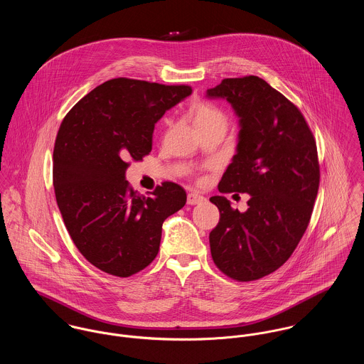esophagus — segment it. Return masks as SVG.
Segmentation results:
<instances>
[{
    "mask_svg": "<svg viewBox=\"0 0 364 364\" xmlns=\"http://www.w3.org/2000/svg\"><path fill=\"white\" fill-rule=\"evenodd\" d=\"M205 200H206V198L202 196L200 193H196V192L188 193V205H191V206L199 205V203H202V202H205Z\"/></svg>",
    "mask_w": 364,
    "mask_h": 364,
    "instance_id": "esophagus-1",
    "label": "esophagus"
}]
</instances>
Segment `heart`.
Returning <instances> with one entry per match:
<instances>
[{"mask_svg":"<svg viewBox=\"0 0 364 364\" xmlns=\"http://www.w3.org/2000/svg\"><path fill=\"white\" fill-rule=\"evenodd\" d=\"M191 116L196 129L211 124H227V116L221 109L202 101L191 106Z\"/></svg>","mask_w":364,"mask_h":364,"instance_id":"heart-1","label":"heart"}]
</instances>
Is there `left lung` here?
Masks as SVG:
<instances>
[{
    "mask_svg": "<svg viewBox=\"0 0 364 364\" xmlns=\"http://www.w3.org/2000/svg\"><path fill=\"white\" fill-rule=\"evenodd\" d=\"M208 98H225L241 124L218 191L251 196L244 213L224 196L210 198L220 211L208 235L211 258L237 282L258 280L291 257L309 227L319 186L316 143L300 109L257 75L224 78Z\"/></svg>",
    "mask_w": 364,
    "mask_h": 364,
    "instance_id": "8db88e82",
    "label": "left lung"
}]
</instances>
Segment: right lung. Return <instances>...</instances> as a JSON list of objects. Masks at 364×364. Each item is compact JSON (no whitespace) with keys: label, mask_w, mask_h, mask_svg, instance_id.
Segmentation results:
<instances>
[{"label":"right lung","mask_w":364,"mask_h":364,"mask_svg":"<svg viewBox=\"0 0 364 364\" xmlns=\"http://www.w3.org/2000/svg\"><path fill=\"white\" fill-rule=\"evenodd\" d=\"M192 94L189 85L113 78L63 119L53 151V185L65 228L81 255L105 273L129 277L156 259L162 223L186 203L178 183L153 196L124 179L130 161L151 153L154 124Z\"/></svg>","instance_id":"right-lung-1"}]
</instances>
